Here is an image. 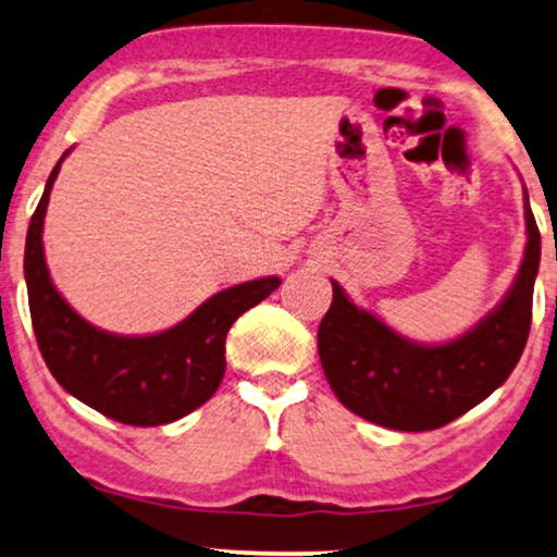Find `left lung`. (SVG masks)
<instances>
[{"label":"left lung","mask_w":557,"mask_h":557,"mask_svg":"<svg viewBox=\"0 0 557 557\" xmlns=\"http://www.w3.org/2000/svg\"><path fill=\"white\" fill-rule=\"evenodd\" d=\"M528 249L515 285L476 329L443 346L412 344L356 308L338 283L318 325V354L331 389L376 425L420 433L461 418L517 367L530 336L540 228L524 196Z\"/></svg>","instance_id":"obj_1"}]
</instances>
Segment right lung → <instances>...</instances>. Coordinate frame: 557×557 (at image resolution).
I'll use <instances>...</instances> for the list:
<instances>
[{
    "label": "right lung",
    "mask_w": 557,
    "mask_h": 557,
    "mask_svg": "<svg viewBox=\"0 0 557 557\" xmlns=\"http://www.w3.org/2000/svg\"><path fill=\"white\" fill-rule=\"evenodd\" d=\"M69 154V152H65ZM63 154V158H65ZM63 158L29 219L25 280L37 346L58 384L81 403L124 425H165L209 403L226 372L232 323L280 287V277L221 290L183 323L154 336H114L86 323L50 283L42 221Z\"/></svg>",
    "instance_id": "add662e5"
}]
</instances>
